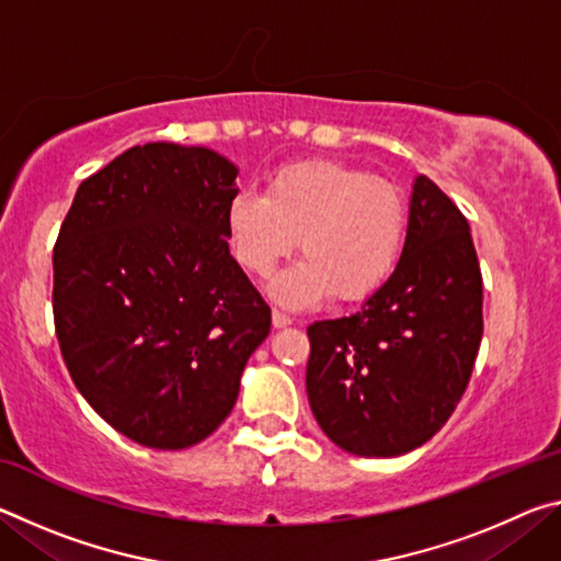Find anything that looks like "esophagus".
<instances>
[{
	"instance_id": "obj_1",
	"label": "esophagus",
	"mask_w": 561,
	"mask_h": 561,
	"mask_svg": "<svg viewBox=\"0 0 561 561\" xmlns=\"http://www.w3.org/2000/svg\"><path fill=\"white\" fill-rule=\"evenodd\" d=\"M291 317L289 314H284V311H279V309H274L272 311V324L277 327V329H282V327H289L291 324Z\"/></svg>"
}]
</instances>
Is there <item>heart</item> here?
<instances>
[{"mask_svg":"<svg viewBox=\"0 0 561 561\" xmlns=\"http://www.w3.org/2000/svg\"><path fill=\"white\" fill-rule=\"evenodd\" d=\"M234 260L270 277L299 240L304 260L272 282V297L307 307L324 297L358 301L391 277L405 242V203L398 187L336 160L282 168L264 197L250 190L227 205Z\"/></svg>","mask_w":561,"mask_h":561,"instance_id":"b5f03b06","label":"heart"}]
</instances>
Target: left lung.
I'll list each match as a JSON object with an SVG mask.
<instances>
[{"mask_svg": "<svg viewBox=\"0 0 561 561\" xmlns=\"http://www.w3.org/2000/svg\"><path fill=\"white\" fill-rule=\"evenodd\" d=\"M307 334L309 405L339 448L393 458L443 428L478 358L482 274L468 220L431 178H415L403 254L383 287Z\"/></svg>", "mask_w": 561, "mask_h": 561, "instance_id": "left-lung-1", "label": "left lung"}]
</instances>
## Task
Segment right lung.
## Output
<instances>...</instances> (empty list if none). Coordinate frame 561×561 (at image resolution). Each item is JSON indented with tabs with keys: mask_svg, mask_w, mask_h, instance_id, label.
<instances>
[{
	"mask_svg": "<svg viewBox=\"0 0 561 561\" xmlns=\"http://www.w3.org/2000/svg\"><path fill=\"white\" fill-rule=\"evenodd\" d=\"M237 168L210 148L133 146L83 180L54 244V327L111 428L183 450L217 431L272 311L227 244Z\"/></svg>",
	"mask_w": 561,
	"mask_h": 561,
	"instance_id": "add662e5",
	"label": "right lung"
}]
</instances>
